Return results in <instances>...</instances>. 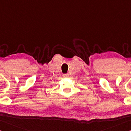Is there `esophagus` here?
<instances>
[{
    "instance_id": "1",
    "label": "esophagus",
    "mask_w": 131,
    "mask_h": 131,
    "mask_svg": "<svg viewBox=\"0 0 131 131\" xmlns=\"http://www.w3.org/2000/svg\"><path fill=\"white\" fill-rule=\"evenodd\" d=\"M68 75H69V74H68V73H66V74H64V76H68Z\"/></svg>"
}]
</instances>
